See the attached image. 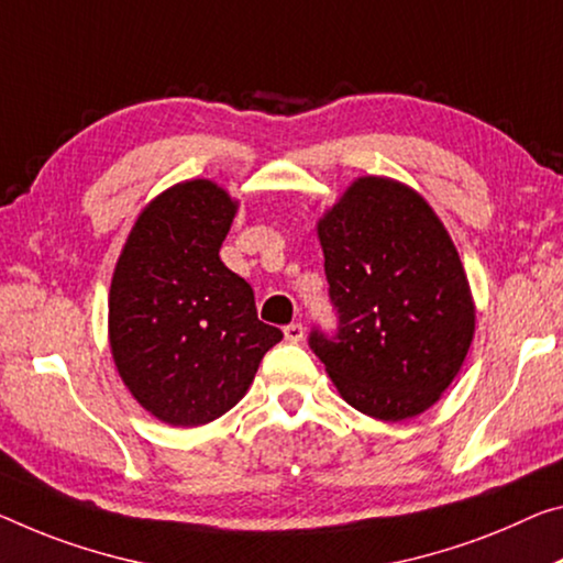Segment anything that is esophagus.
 Here are the masks:
<instances>
[{
  "label": "esophagus",
  "mask_w": 563,
  "mask_h": 563,
  "mask_svg": "<svg viewBox=\"0 0 563 563\" xmlns=\"http://www.w3.org/2000/svg\"><path fill=\"white\" fill-rule=\"evenodd\" d=\"M302 335H306V328H302V323H290L285 325V341L290 343H300Z\"/></svg>",
  "instance_id": "1"
}]
</instances>
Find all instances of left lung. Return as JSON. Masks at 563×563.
I'll return each instance as SVG.
<instances>
[{"instance_id": "1", "label": "left lung", "mask_w": 563, "mask_h": 563, "mask_svg": "<svg viewBox=\"0 0 563 563\" xmlns=\"http://www.w3.org/2000/svg\"><path fill=\"white\" fill-rule=\"evenodd\" d=\"M318 235L335 328L310 330V351L361 413H423L456 378L476 318L441 220L406 185L361 177Z\"/></svg>"}]
</instances>
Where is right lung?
I'll return each mask as SVG.
<instances>
[{
  "label": "right lung",
  "mask_w": 563,
  "mask_h": 563,
  "mask_svg": "<svg viewBox=\"0 0 563 563\" xmlns=\"http://www.w3.org/2000/svg\"><path fill=\"white\" fill-rule=\"evenodd\" d=\"M233 216L218 185H175L137 218L114 267V363L140 406L169 426H202L233 408L283 338L220 261Z\"/></svg>",
  "instance_id": "obj_1"
}]
</instances>
